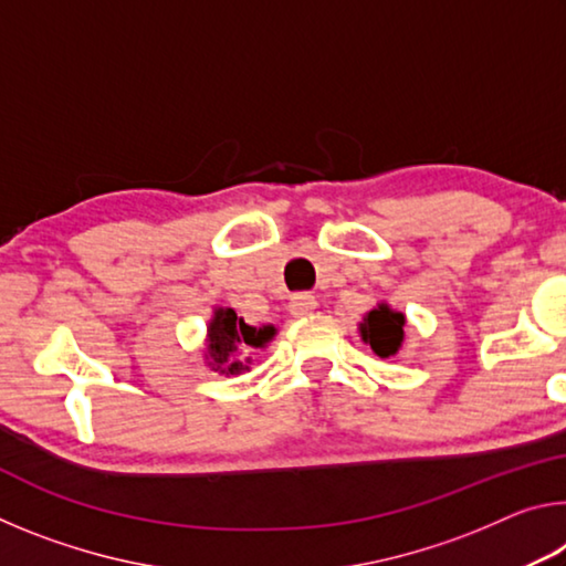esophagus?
<instances>
[{
    "label": "esophagus",
    "instance_id": "1",
    "mask_svg": "<svg viewBox=\"0 0 566 566\" xmlns=\"http://www.w3.org/2000/svg\"><path fill=\"white\" fill-rule=\"evenodd\" d=\"M317 310V300L312 294H294L290 302V312L294 317H310Z\"/></svg>",
    "mask_w": 566,
    "mask_h": 566
}]
</instances>
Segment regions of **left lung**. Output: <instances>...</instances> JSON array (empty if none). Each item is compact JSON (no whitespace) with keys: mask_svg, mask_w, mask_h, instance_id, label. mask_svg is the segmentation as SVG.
<instances>
[{"mask_svg":"<svg viewBox=\"0 0 566 566\" xmlns=\"http://www.w3.org/2000/svg\"><path fill=\"white\" fill-rule=\"evenodd\" d=\"M405 324L407 317L401 312H395L389 304H377L375 310L367 312V317L359 324V334L364 344H369L377 357L387 359L395 357L401 342H405Z\"/></svg>","mask_w":566,"mask_h":566,"instance_id":"1","label":"left lung"}]
</instances>
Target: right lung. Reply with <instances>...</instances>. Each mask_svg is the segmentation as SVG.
I'll return each instance as SVG.
<instances>
[{"mask_svg":"<svg viewBox=\"0 0 566 566\" xmlns=\"http://www.w3.org/2000/svg\"><path fill=\"white\" fill-rule=\"evenodd\" d=\"M274 334L276 329L272 324H266V327H249L242 317H237L234 310L217 306L214 317L209 319L207 327V364L219 375H242L249 367L242 359H237L239 349L264 347Z\"/></svg>","mask_w":566,"mask_h":566,"instance_id":"1","label":"right lung"}]
</instances>
